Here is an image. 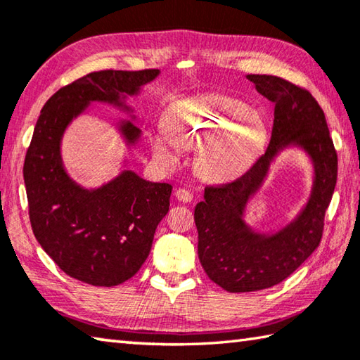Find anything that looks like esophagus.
Returning a JSON list of instances; mask_svg holds the SVG:
<instances>
[{"label": "esophagus", "mask_w": 360, "mask_h": 360, "mask_svg": "<svg viewBox=\"0 0 360 360\" xmlns=\"http://www.w3.org/2000/svg\"><path fill=\"white\" fill-rule=\"evenodd\" d=\"M176 198H178L179 202L188 203V202H192L193 193L188 191V188H178V191H176Z\"/></svg>", "instance_id": "esophagus-1"}]
</instances>
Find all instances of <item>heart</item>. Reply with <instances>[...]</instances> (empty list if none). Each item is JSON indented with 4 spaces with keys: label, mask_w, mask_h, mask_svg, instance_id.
Returning a JSON list of instances; mask_svg holds the SVG:
<instances>
[{
    "label": "heart",
    "mask_w": 360,
    "mask_h": 360,
    "mask_svg": "<svg viewBox=\"0 0 360 360\" xmlns=\"http://www.w3.org/2000/svg\"><path fill=\"white\" fill-rule=\"evenodd\" d=\"M251 108L246 103L224 96H200L181 101L169 109V133L162 131L154 139V149L165 160H174L178 143L193 149L214 141L235 125L248 119ZM260 143V130L254 125L241 127L205 150L203 165L212 173L240 172L254 157Z\"/></svg>",
    "instance_id": "1"
}]
</instances>
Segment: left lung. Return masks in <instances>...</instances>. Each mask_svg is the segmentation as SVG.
Masks as SVG:
<instances>
[{
    "instance_id": "8db88e82",
    "label": "left lung",
    "mask_w": 360,
    "mask_h": 360,
    "mask_svg": "<svg viewBox=\"0 0 360 360\" xmlns=\"http://www.w3.org/2000/svg\"><path fill=\"white\" fill-rule=\"evenodd\" d=\"M257 92L275 103L266 149L240 178L206 186L195 206L198 259L212 283L227 292H254L290 276L316 248L324 231L326 211L337 184L338 157L319 103L307 89L283 77L248 75ZM298 143L315 165L314 192L302 214L271 237L249 231L242 221L248 197L259 186L277 152Z\"/></svg>"
}]
</instances>
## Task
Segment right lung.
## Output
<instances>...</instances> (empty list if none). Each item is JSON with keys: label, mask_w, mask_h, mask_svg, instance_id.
Returning <instances> with one entry per match:
<instances>
[{"label": "right lung", "mask_w": 360, "mask_h": 360, "mask_svg": "<svg viewBox=\"0 0 360 360\" xmlns=\"http://www.w3.org/2000/svg\"><path fill=\"white\" fill-rule=\"evenodd\" d=\"M157 75L158 70L89 72L57 90L36 122L23 163L30 222L42 249L77 281L112 288L135 276L168 212L173 187L127 169L109 184L87 191L66 174L60 139L90 101L124 106L120 96L138 94ZM120 130L130 144L141 135L133 122H124Z\"/></svg>", "instance_id": "obj_1"}]
</instances>
